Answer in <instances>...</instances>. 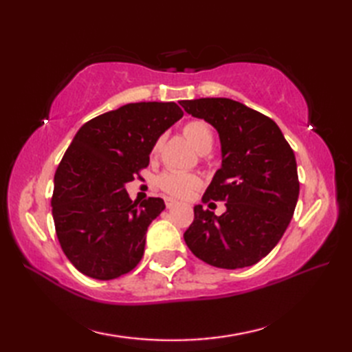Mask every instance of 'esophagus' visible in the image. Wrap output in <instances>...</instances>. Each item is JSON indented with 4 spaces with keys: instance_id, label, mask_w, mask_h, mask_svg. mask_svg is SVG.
<instances>
[{
    "instance_id": "1",
    "label": "esophagus",
    "mask_w": 352,
    "mask_h": 352,
    "mask_svg": "<svg viewBox=\"0 0 352 352\" xmlns=\"http://www.w3.org/2000/svg\"><path fill=\"white\" fill-rule=\"evenodd\" d=\"M164 204H166L168 208H172L174 206H177L178 203H177L174 198H164Z\"/></svg>"
}]
</instances>
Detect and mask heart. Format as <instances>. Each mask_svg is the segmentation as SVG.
<instances>
[{
  "mask_svg": "<svg viewBox=\"0 0 352 352\" xmlns=\"http://www.w3.org/2000/svg\"><path fill=\"white\" fill-rule=\"evenodd\" d=\"M184 136L189 139L190 144L195 146L199 153H208L214 144V134L210 124L203 119H193L183 126ZM160 142L157 140L153 146V153L159 151ZM157 186L169 193L172 197L186 198L190 195L192 190L198 189L201 186V178L195 174H183V172L168 170L157 178Z\"/></svg>",
  "mask_w": 352,
  "mask_h": 352,
  "instance_id": "obj_1",
  "label": "heart"
}]
</instances>
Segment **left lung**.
I'll return each mask as SVG.
<instances>
[{
	"label": "left lung",
	"instance_id": "1",
	"mask_svg": "<svg viewBox=\"0 0 352 352\" xmlns=\"http://www.w3.org/2000/svg\"><path fill=\"white\" fill-rule=\"evenodd\" d=\"M180 104L219 133L222 166L203 203L226 201L227 207L216 216L195 206L184 242L216 267L256 265L280 242L295 212L300 180L294 149L271 118L242 102L199 98Z\"/></svg>",
	"mask_w": 352,
	"mask_h": 352
}]
</instances>
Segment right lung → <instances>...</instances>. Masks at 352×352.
Returning a JSON list of instances; mask_svg holds the SVG:
<instances>
[{"instance_id":"1","label":"right lung","mask_w":352,"mask_h":352,"mask_svg":"<svg viewBox=\"0 0 352 352\" xmlns=\"http://www.w3.org/2000/svg\"><path fill=\"white\" fill-rule=\"evenodd\" d=\"M183 116L175 102H131L87 121L54 175L51 206L65 256L81 274L113 280L144 257L162 198L130 199L125 183L149 164L162 134Z\"/></svg>"}]
</instances>
